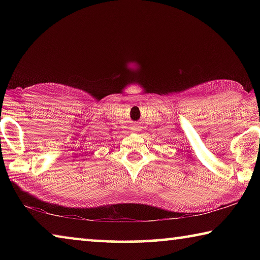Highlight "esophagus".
<instances>
[{
  "label": "esophagus",
  "mask_w": 260,
  "mask_h": 260,
  "mask_svg": "<svg viewBox=\"0 0 260 260\" xmlns=\"http://www.w3.org/2000/svg\"><path fill=\"white\" fill-rule=\"evenodd\" d=\"M141 128H142V127H141L138 122H133V125H132V131L133 132H140Z\"/></svg>",
  "instance_id": "esophagus-1"
}]
</instances>
